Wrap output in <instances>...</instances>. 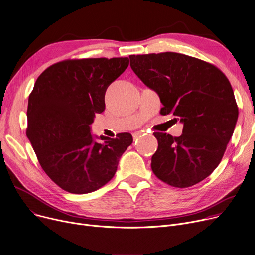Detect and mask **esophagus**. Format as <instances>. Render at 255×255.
I'll return each mask as SVG.
<instances>
[{"mask_svg":"<svg viewBox=\"0 0 255 255\" xmlns=\"http://www.w3.org/2000/svg\"><path fill=\"white\" fill-rule=\"evenodd\" d=\"M142 135H145V133L143 131H137V132H134L133 133V139H137L138 137L142 136Z\"/></svg>","mask_w":255,"mask_h":255,"instance_id":"obj_1","label":"esophagus"}]
</instances>
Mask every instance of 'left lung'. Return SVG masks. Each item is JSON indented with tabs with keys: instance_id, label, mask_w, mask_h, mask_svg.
Wrapping results in <instances>:
<instances>
[{
	"instance_id": "1",
	"label": "left lung",
	"mask_w": 255,
	"mask_h": 255,
	"mask_svg": "<svg viewBox=\"0 0 255 255\" xmlns=\"http://www.w3.org/2000/svg\"><path fill=\"white\" fill-rule=\"evenodd\" d=\"M129 58L135 75L158 93L161 115L171 113L183 124L179 137L154 133L159 145L152 172L175 188L205 179L222 161L238 120L228 78L213 64L175 52Z\"/></svg>"
}]
</instances>
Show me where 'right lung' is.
Segmentation results:
<instances>
[{
    "mask_svg": "<svg viewBox=\"0 0 255 255\" xmlns=\"http://www.w3.org/2000/svg\"><path fill=\"white\" fill-rule=\"evenodd\" d=\"M129 65L128 57L64 60L49 66L28 97L26 135L46 174L66 192L87 194L115 175L130 133L116 138L91 132L106 109L110 85Z\"/></svg>",
    "mask_w": 255,
    "mask_h": 255,
    "instance_id": "add662e5",
    "label": "right lung"
}]
</instances>
